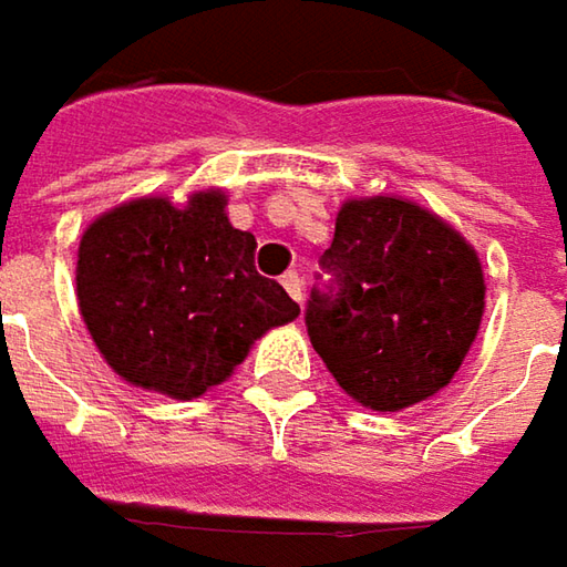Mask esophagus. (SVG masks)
I'll return each instance as SVG.
<instances>
[{
	"mask_svg": "<svg viewBox=\"0 0 567 567\" xmlns=\"http://www.w3.org/2000/svg\"><path fill=\"white\" fill-rule=\"evenodd\" d=\"M280 284H284V290H287L290 297L297 299V302H302V280H299L297 270H287V274L280 277Z\"/></svg>",
	"mask_w": 567,
	"mask_h": 567,
	"instance_id": "34e87169",
	"label": "esophagus"
}]
</instances>
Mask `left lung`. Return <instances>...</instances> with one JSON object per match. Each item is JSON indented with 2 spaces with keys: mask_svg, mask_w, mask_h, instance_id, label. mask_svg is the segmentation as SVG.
Here are the masks:
<instances>
[{
  "mask_svg": "<svg viewBox=\"0 0 567 567\" xmlns=\"http://www.w3.org/2000/svg\"><path fill=\"white\" fill-rule=\"evenodd\" d=\"M338 293H312L309 338L334 382L373 411H402L456 377L485 312L478 251L405 197H351L326 255Z\"/></svg>",
  "mask_w": 567,
  "mask_h": 567,
  "instance_id": "1",
  "label": "left lung"
}]
</instances>
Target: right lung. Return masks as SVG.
Returning <instances> with one entry per match:
<instances>
[{
  "instance_id": "obj_1",
  "label": "right lung",
  "mask_w": 567,
  "mask_h": 567,
  "mask_svg": "<svg viewBox=\"0 0 567 567\" xmlns=\"http://www.w3.org/2000/svg\"><path fill=\"white\" fill-rule=\"evenodd\" d=\"M255 236L229 223L226 190L136 197L79 241L75 299L104 363L130 385L197 399L299 306L255 270Z\"/></svg>"
}]
</instances>
